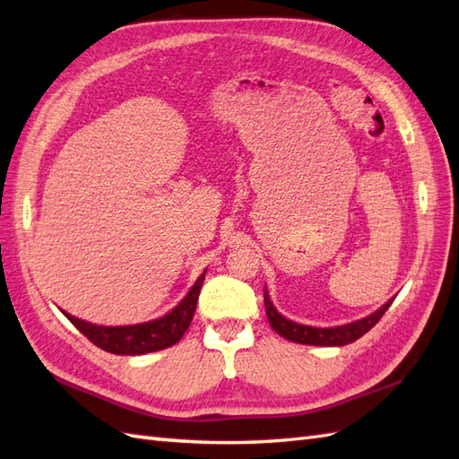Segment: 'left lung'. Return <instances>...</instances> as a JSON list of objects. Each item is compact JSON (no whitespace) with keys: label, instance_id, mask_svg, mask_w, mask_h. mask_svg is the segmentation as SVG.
<instances>
[{"label":"left lung","instance_id":"1","mask_svg":"<svg viewBox=\"0 0 459 459\" xmlns=\"http://www.w3.org/2000/svg\"><path fill=\"white\" fill-rule=\"evenodd\" d=\"M392 300H387L384 307H380L374 314L367 316V318L351 322L345 325H335V327H312V325H304L297 324L292 320H287L283 314H279L277 308L273 307V302L269 300V292L264 290V304H265V314L269 325L281 335L289 339L292 343H302V345H320V347H342L349 345L352 342H357L359 337H362L368 330L378 324V320L384 316V312L392 307Z\"/></svg>","mask_w":459,"mask_h":459}]
</instances>
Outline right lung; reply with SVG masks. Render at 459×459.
<instances>
[{"label":"right lung","mask_w":459,"mask_h":459,"mask_svg":"<svg viewBox=\"0 0 459 459\" xmlns=\"http://www.w3.org/2000/svg\"><path fill=\"white\" fill-rule=\"evenodd\" d=\"M205 273L197 277L194 287L180 300L178 307H174L169 314H164L162 318H157L152 322L135 325H97L85 320H79L67 312L64 314L91 343H95L102 351H108L112 355H145V352L167 349L180 342L182 335L192 324Z\"/></svg>","instance_id":"add662e5"}]
</instances>
